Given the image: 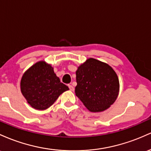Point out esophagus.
I'll return each instance as SVG.
<instances>
[{
    "label": "esophagus",
    "mask_w": 151,
    "mask_h": 151,
    "mask_svg": "<svg viewBox=\"0 0 151 151\" xmlns=\"http://www.w3.org/2000/svg\"><path fill=\"white\" fill-rule=\"evenodd\" d=\"M68 87H69V89H70V91H74V87L72 86V85H69Z\"/></svg>",
    "instance_id": "34e87169"
}]
</instances>
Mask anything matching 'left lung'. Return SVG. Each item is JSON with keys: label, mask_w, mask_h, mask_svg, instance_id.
<instances>
[{"label": "left lung", "mask_w": 151, "mask_h": 151, "mask_svg": "<svg viewBox=\"0 0 151 151\" xmlns=\"http://www.w3.org/2000/svg\"><path fill=\"white\" fill-rule=\"evenodd\" d=\"M76 74V95L88 111L102 112L114 103L119 93V80L108 64L90 58L78 67Z\"/></svg>", "instance_id": "1"}]
</instances>
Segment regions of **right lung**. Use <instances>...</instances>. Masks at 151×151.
<instances>
[{
	"label": "right lung",
	"mask_w": 151,
	"mask_h": 151,
	"mask_svg": "<svg viewBox=\"0 0 151 151\" xmlns=\"http://www.w3.org/2000/svg\"><path fill=\"white\" fill-rule=\"evenodd\" d=\"M68 90V87L60 82L51 65L44 60L30 66L21 80V91L27 103L39 111L50 107Z\"/></svg>",
	"instance_id": "1"
}]
</instances>
